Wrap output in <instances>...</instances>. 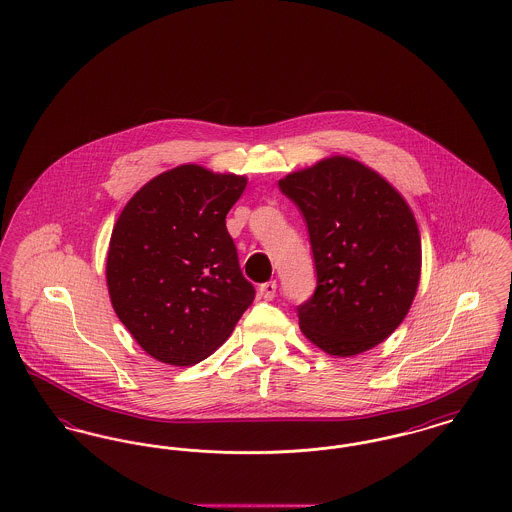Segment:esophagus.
I'll list each match as a JSON object with an SVG mask.
<instances>
[{
    "label": "esophagus",
    "mask_w": 512,
    "mask_h": 512,
    "mask_svg": "<svg viewBox=\"0 0 512 512\" xmlns=\"http://www.w3.org/2000/svg\"><path fill=\"white\" fill-rule=\"evenodd\" d=\"M276 282L274 280H270V282H265V284H261L259 286V295L263 297V299H267V301H270V299H274V295H276Z\"/></svg>",
    "instance_id": "esophagus-1"
}]
</instances>
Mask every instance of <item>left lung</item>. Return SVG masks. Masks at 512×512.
<instances>
[{"mask_svg": "<svg viewBox=\"0 0 512 512\" xmlns=\"http://www.w3.org/2000/svg\"><path fill=\"white\" fill-rule=\"evenodd\" d=\"M307 222L317 290L297 307L305 338L336 357L376 347L407 317L422 245L413 211L363 163L332 155L278 182Z\"/></svg>", "mask_w": 512, "mask_h": 512, "instance_id": "obj_1", "label": "left lung"}]
</instances>
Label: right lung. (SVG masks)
Segmentation results:
<instances>
[{
    "mask_svg": "<svg viewBox=\"0 0 512 512\" xmlns=\"http://www.w3.org/2000/svg\"><path fill=\"white\" fill-rule=\"evenodd\" d=\"M245 184L240 174L180 165L151 178L115 222L109 297L132 338L161 363L207 359L255 299L224 220Z\"/></svg>",
    "mask_w": 512,
    "mask_h": 512,
    "instance_id": "right-lung-1",
    "label": "right lung"
}]
</instances>
